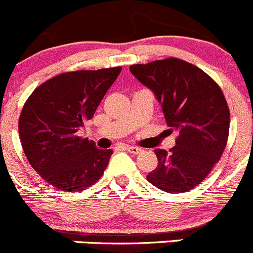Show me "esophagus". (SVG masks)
<instances>
[{
    "instance_id": "34e87169",
    "label": "esophagus",
    "mask_w": 253,
    "mask_h": 253,
    "mask_svg": "<svg viewBox=\"0 0 253 253\" xmlns=\"http://www.w3.org/2000/svg\"><path fill=\"white\" fill-rule=\"evenodd\" d=\"M125 148H126L129 153H133V155H137V153H140L141 151H142V148L136 147V146H126Z\"/></svg>"
}]
</instances>
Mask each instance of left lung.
<instances>
[{
    "label": "left lung",
    "instance_id": "left-lung-1",
    "mask_svg": "<svg viewBox=\"0 0 253 253\" xmlns=\"http://www.w3.org/2000/svg\"><path fill=\"white\" fill-rule=\"evenodd\" d=\"M129 71L162 106L167 133L177 134L171 150H155L159 165L147 174L148 182L169 193L192 190L227 143L230 111L222 91L201 68L178 58L132 65Z\"/></svg>",
    "mask_w": 253,
    "mask_h": 253
}]
</instances>
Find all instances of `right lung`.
<instances>
[{
  "instance_id": "obj_1",
  "label": "right lung",
  "mask_w": 253,
  "mask_h": 253,
  "mask_svg": "<svg viewBox=\"0 0 253 253\" xmlns=\"http://www.w3.org/2000/svg\"><path fill=\"white\" fill-rule=\"evenodd\" d=\"M121 67L75 71L48 80L26 101L20 115L21 143L32 169L49 185L76 192L93 185L111 150H100L77 132L91 120Z\"/></svg>"
}]
</instances>
